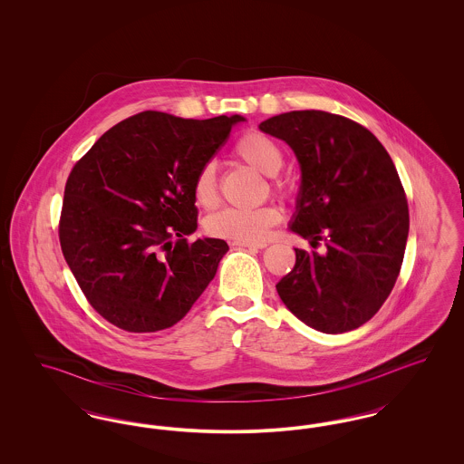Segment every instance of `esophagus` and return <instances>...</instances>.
<instances>
[{
	"instance_id": "1",
	"label": "esophagus",
	"mask_w": 464,
	"mask_h": 464,
	"mask_svg": "<svg viewBox=\"0 0 464 464\" xmlns=\"http://www.w3.org/2000/svg\"><path fill=\"white\" fill-rule=\"evenodd\" d=\"M235 246H242V248H265L267 243H256V242H233Z\"/></svg>"
}]
</instances>
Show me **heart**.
I'll use <instances>...</instances> for the list:
<instances>
[{
  "label": "heart",
  "mask_w": 464,
  "mask_h": 464,
  "mask_svg": "<svg viewBox=\"0 0 464 464\" xmlns=\"http://www.w3.org/2000/svg\"><path fill=\"white\" fill-rule=\"evenodd\" d=\"M233 153L261 170L266 176H275L284 165V150L269 135L259 130L242 133ZM273 189L280 195L287 193L284 180H273ZM193 197L199 207L214 208L219 203V180L214 161H205L193 180ZM282 221V210L275 205H263L257 208L227 207L212 214L205 221V229L210 237L233 242H263L269 229Z\"/></svg>",
  "instance_id": "heart-1"
}]
</instances>
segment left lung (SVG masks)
I'll list each match as a JSON object with an SVG mask.
<instances>
[{"label":"left lung","instance_id":"1","mask_svg":"<svg viewBox=\"0 0 464 464\" xmlns=\"http://www.w3.org/2000/svg\"><path fill=\"white\" fill-rule=\"evenodd\" d=\"M259 129L285 140L301 163L290 229L327 248H295L278 295L311 329L354 331L384 304L403 263L409 205L395 163L374 133L327 111H290Z\"/></svg>","mask_w":464,"mask_h":464}]
</instances>
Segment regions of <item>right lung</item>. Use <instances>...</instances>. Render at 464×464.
Returning a JSON list of instances; mask_svg holds the SVG:
<instances>
[{
    "mask_svg": "<svg viewBox=\"0 0 464 464\" xmlns=\"http://www.w3.org/2000/svg\"><path fill=\"white\" fill-rule=\"evenodd\" d=\"M243 120L142 111L110 129L72 167L61 248L90 306L114 327L169 329L216 276L227 243L186 238L198 226L193 180Z\"/></svg>",
    "mask_w": 464,
    "mask_h": 464,
    "instance_id": "right-lung-1",
    "label": "right lung"
}]
</instances>
